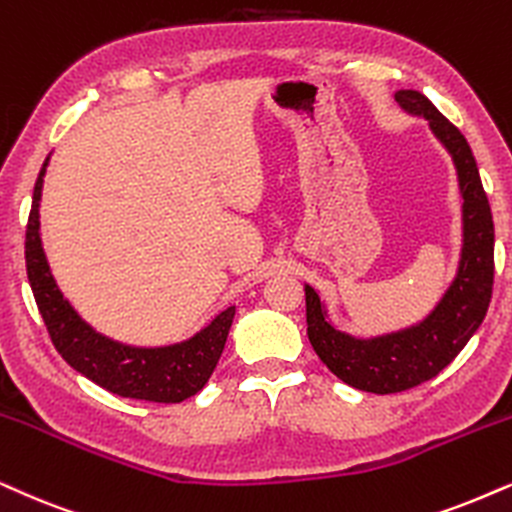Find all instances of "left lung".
<instances>
[{"label":"left lung","instance_id":"left-lung-1","mask_svg":"<svg viewBox=\"0 0 512 512\" xmlns=\"http://www.w3.org/2000/svg\"><path fill=\"white\" fill-rule=\"evenodd\" d=\"M394 99L404 111L428 120L454 158L463 196V252L458 276L435 312L418 326L383 338L357 340L335 331L319 295L304 286L307 335L314 352L342 383L375 394L411 390L444 371L480 328L494 288V219L468 141L420 92L401 89Z\"/></svg>","mask_w":512,"mask_h":512}]
</instances>
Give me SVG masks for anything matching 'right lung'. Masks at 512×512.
<instances>
[{
    "mask_svg": "<svg viewBox=\"0 0 512 512\" xmlns=\"http://www.w3.org/2000/svg\"><path fill=\"white\" fill-rule=\"evenodd\" d=\"M47 163L49 158L44 160L32 191V208L25 229V267H28V281L37 309L56 352L77 373L118 397L158 401V404H179L193 397L203 390L222 357L236 307L224 309L208 328L193 335L191 340L170 347H127L96 333L77 316L68 300H63L44 257L40 198Z\"/></svg>",
    "mask_w": 512,
    "mask_h": 512,
    "instance_id": "right-lung-1",
    "label": "right lung"
}]
</instances>
